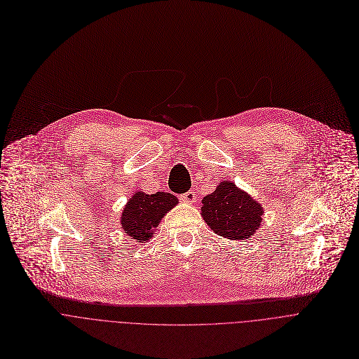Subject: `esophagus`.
I'll return each mask as SVG.
<instances>
[{
  "label": "esophagus",
  "instance_id": "1",
  "mask_svg": "<svg viewBox=\"0 0 359 359\" xmlns=\"http://www.w3.org/2000/svg\"><path fill=\"white\" fill-rule=\"evenodd\" d=\"M182 200L184 201V203H189V204H193L194 201H196V193L193 191V190H189L187 193H184L183 196H182Z\"/></svg>",
  "mask_w": 359,
  "mask_h": 359
}]
</instances>
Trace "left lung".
<instances>
[{
  "instance_id": "obj_1",
  "label": "left lung",
  "mask_w": 359,
  "mask_h": 359,
  "mask_svg": "<svg viewBox=\"0 0 359 359\" xmlns=\"http://www.w3.org/2000/svg\"><path fill=\"white\" fill-rule=\"evenodd\" d=\"M201 204V217L207 225L229 241L248 240L261 226L262 205L229 180H222Z\"/></svg>"
}]
</instances>
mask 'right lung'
Masks as SVG:
<instances>
[{"label": "right lung", "mask_w": 359, "mask_h": 359, "mask_svg": "<svg viewBox=\"0 0 359 359\" xmlns=\"http://www.w3.org/2000/svg\"><path fill=\"white\" fill-rule=\"evenodd\" d=\"M177 203L179 200L172 193L158 191L155 194H147L137 191L124 207L121 215L123 228L133 240L138 243L148 241L163 215Z\"/></svg>", "instance_id": "right-lung-1"}]
</instances>
